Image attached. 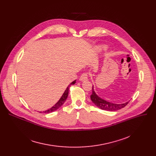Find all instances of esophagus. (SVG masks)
<instances>
[{
	"mask_svg": "<svg viewBox=\"0 0 156 156\" xmlns=\"http://www.w3.org/2000/svg\"><path fill=\"white\" fill-rule=\"evenodd\" d=\"M87 78H88V75H87V73H83L80 78V80L81 81H86L87 80Z\"/></svg>",
	"mask_w": 156,
	"mask_h": 156,
	"instance_id": "obj_1",
	"label": "esophagus"
}]
</instances>
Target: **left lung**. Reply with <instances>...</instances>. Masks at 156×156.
I'll list each match as a JSON object with an SVG mask.
<instances>
[{
	"label": "left lung",
	"instance_id": "1",
	"mask_svg": "<svg viewBox=\"0 0 156 156\" xmlns=\"http://www.w3.org/2000/svg\"><path fill=\"white\" fill-rule=\"evenodd\" d=\"M91 99L92 102L99 108L102 110H107V111H116L119 109H121L125 107L128 102L123 104H114L112 102H108L100 97H99L96 92L94 90V87L93 86L92 88V94L91 95Z\"/></svg>",
	"mask_w": 156,
	"mask_h": 156
}]
</instances>
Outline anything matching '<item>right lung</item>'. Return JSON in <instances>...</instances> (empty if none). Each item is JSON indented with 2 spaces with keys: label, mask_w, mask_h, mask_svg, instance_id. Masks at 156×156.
Here are the masks:
<instances>
[{
  "label": "right lung",
  "mask_w": 156,
  "mask_h": 156,
  "mask_svg": "<svg viewBox=\"0 0 156 156\" xmlns=\"http://www.w3.org/2000/svg\"><path fill=\"white\" fill-rule=\"evenodd\" d=\"M76 83V80L73 81V82H72L70 85H69V86L66 87V89L65 90V92L63 93V95L62 96V97L60 98V99L58 100V101L51 108L46 110V111H43L44 113H46V114H49V113H51V112H54V111L57 110L58 108H60L65 102V101H66V98H67L68 97V95H69V89H70V86L72 85V84H75ZM41 113V112H39Z\"/></svg>",
  "instance_id": "obj_1"
}]
</instances>
